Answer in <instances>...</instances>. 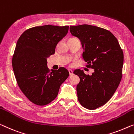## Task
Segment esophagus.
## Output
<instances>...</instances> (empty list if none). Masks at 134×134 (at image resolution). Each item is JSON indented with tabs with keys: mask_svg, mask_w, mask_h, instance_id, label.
<instances>
[{
	"mask_svg": "<svg viewBox=\"0 0 134 134\" xmlns=\"http://www.w3.org/2000/svg\"><path fill=\"white\" fill-rule=\"evenodd\" d=\"M68 70H69V72L70 75H73V71L71 70V69H68Z\"/></svg>",
	"mask_w": 134,
	"mask_h": 134,
	"instance_id": "34e87169",
	"label": "esophagus"
}]
</instances>
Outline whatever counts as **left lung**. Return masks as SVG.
I'll list each match as a JSON object with an SVG mask.
<instances>
[{
	"label": "left lung",
	"instance_id": "obj_1",
	"mask_svg": "<svg viewBox=\"0 0 134 134\" xmlns=\"http://www.w3.org/2000/svg\"><path fill=\"white\" fill-rule=\"evenodd\" d=\"M71 34L81 41L82 57L91 75L76 69L80 81L76 86L77 99L82 106L95 109L111 98L122 76L123 53L119 41L110 31L89 25L70 26Z\"/></svg>",
	"mask_w": 134,
	"mask_h": 134
}]
</instances>
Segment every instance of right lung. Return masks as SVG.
Listing matches in <instances>:
<instances>
[{
  "mask_svg": "<svg viewBox=\"0 0 134 134\" xmlns=\"http://www.w3.org/2000/svg\"><path fill=\"white\" fill-rule=\"evenodd\" d=\"M69 26L44 25L32 27L18 40L12 64L18 85L30 101L38 105L51 103L69 73L64 67L50 72L47 58L54 54Z\"/></svg>",
  "mask_w": 134,
  "mask_h": 134,
  "instance_id": "1",
  "label": "right lung"
}]
</instances>
